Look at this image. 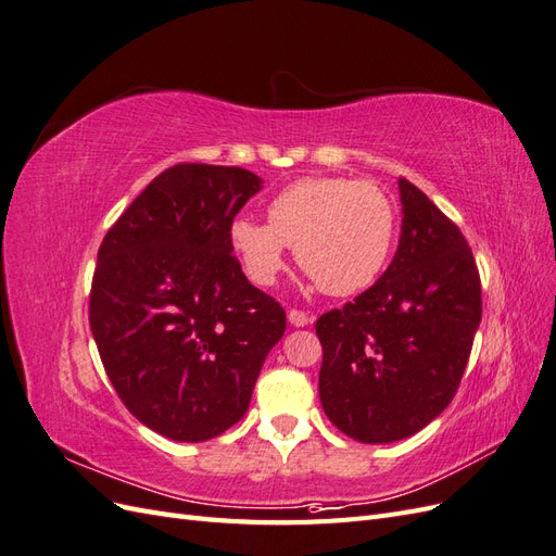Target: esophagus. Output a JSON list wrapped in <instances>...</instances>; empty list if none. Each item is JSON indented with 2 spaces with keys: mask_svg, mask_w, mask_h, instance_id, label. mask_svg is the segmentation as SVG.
<instances>
[{
  "mask_svg": "<svg viewBox=\"0 0 556 556\" xmlns=\"http://www.w3.org/2000/svg\"><path fill=\"white\" fill-rule=\"evenodd\" d=\"M288 319H290V325H294V327H306V325L313 323V315H308V313H304V311L292 308V311L288 313Z\"/></svg>",
  "mask_w": 556,
  "mask_h": 556,
  "instance_id": "1",
  "label": "esophagus"
}]
</instances>
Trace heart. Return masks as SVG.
<instances>
[{
  "label": "heart",
  "instance_id": "obj_1",
  "mask_svg": "<svg viewBox=\"0 0 556 556\" xmlns=\"http://www.w3.org/2000/svg\"><path fill=\"white\" fill-rule=\"evenodd\" d=\"M268 225L237 217L229 245L252 282L268 288L294 248L296 262L331 296L366 290L394 243V211L374 182L311 176L282 188L266 208Z\"/></svg>",
  "mask_w": 556,
  "mask_h": 556
}]
</instances>
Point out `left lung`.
Listing matches in <instances>:
<instances>
[{
  "mask_svg": "<svg viewBox=\"0 0 556 556\" xmlns=\"http://www.w3.org/2000/svg\"><path fill=\"white\" fill-rule=\"evenodd\" d=\"M401 237L374 288L315 323L319 401L359 443L425 429L457 392L482 317L480 276L464 233L399 178Z\"/></svg>",
  "mask_w": 556,
  "mask_h": 556,
  "instance_id": "obj_1",
  "label": "left lung"
}]
</instances>
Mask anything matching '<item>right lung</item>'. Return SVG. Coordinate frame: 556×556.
<instances>
[{"label": "right lung", "instance_id": "add662e5", "mask_svg": "<svg viewBox=\"0 0 556 556\" xmlns=\"http://www.w3.org/2000/svg\"><path fill=\"white\" fill-rule=\"evenodd\" d=\"M262 178L176 164L131 201L97 252L90 329L127 410L166 439L201 443L250 406L285 311L250 285L229 225Z\"/></svg>", "mask_w": 556, "mask_h": 556}]
</instances>
